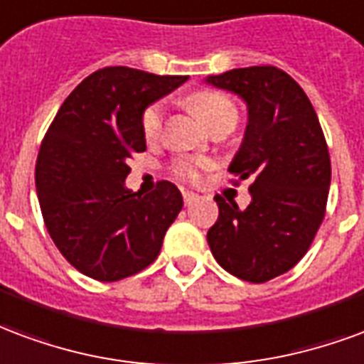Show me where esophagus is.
Instances as JSON below:
<instances>
[{
    "mask_svg": "<svg viewBox=\"0 0 364 364\" xmlns=\"http://www.w3.org/2000/svg\"><path fill=\"white\" fill-rule=\"evenodd\" d=\"M182 198H184L186 205H192L193 201L200 200V196H198V193H193V192H184V193H182Z\"/></svg>",
    "mask_w": 364,
    "mask_h": 364,
    "instance_id": "34e87169",
    "label": "esophagus"
}]
</instances>
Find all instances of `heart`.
Listing matches in <instances>:
<instances>
[{
    "label": "heart",
    "mask_w": 364,
    "mask_h": 364,
    "mask_svg": "<svg viewBox=\"0 0 364 364\" xmlns=\"http://www.w3.org/2000/svg\"><path fill=\"white\" fill-rule=\"evenodd\" d=\"M190 108L205 122L211 129L221 124H237L238 108L235 100L219 91H196L188 98ZM164 126V105L163 102H153L141 114V132L145 139H156ZM208 166V161L203 159H193V156H180L172 163V172L184 180H198L200 178L201 168Z\"/></svg>",
    "instance_id": "heart-1"
}]
</instances>
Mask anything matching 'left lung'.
Returning <instances> with one entry per match:
<instances>
[{
  "mask_svg": "<svg viewBox=\"0 0 364 364\" xmlns=\"http://www.w3.org/2000/svg\"><path fill=\"white\" fill-rule=\"evenodd\" d=\"M208 83L248 105L246 135L229 171L235 184L252 178L244 211L215 196L219 219L208 232L209 248L238 279L266 283L301 262L326 217L328 143L306 92L275 65L225 71Z\"/></svg>",
  "mask_w": 364,
  "mask_h": 364,
  "instance_id": "left-lung-1",
  "label": "left lung"
}]
</instances>
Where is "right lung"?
I'll list each match as a JSON object with an SVG mask.
<instances>
[{
  "label": "right lung",
  "instance_id": "obj_1",
  "mask_svg": "<svg viewBox=\"0 0 364 364\" xmlns=\"http://www.w3.org/2000/svg\"><path fill=\"white\" fill-rule=\"evenodd\" d=\"M188 81L124 65L102 68L63 100L42 139L34 180L50 238L71 266L97 281H120L151 266L182 193L166 180L129 192L127 161L147 149L143 110Z\"/></svg>",
  "mask_w": 364,
  "mask_h": 364
}]
</instances>
